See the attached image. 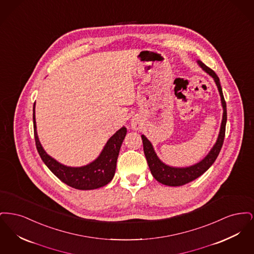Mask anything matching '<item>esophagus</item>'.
Returning a JSON list of instances; mask_svg holds the SVG:
<instances>
[{"label": "esophagus", "instance_id": "1", "mask_svg": "<svg viewBox=\"0 0 254 254\" xmlns=\"http://www.w3.org/2000/svg\"><path fill=\"white\" fill-rule=\"evenodd\" d=\"M140 127H141V124L137 121V120H133L131 122V127H132L133 129H135V130L140 129Z\"/></svg>", "mask_w": 254, "mask_h": 254}]
</instances>
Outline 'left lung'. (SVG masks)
<instances>
[{
    "mask_svg": "<svg viewBox=\"0 0 254 254\" xmlns=\"http://www.w3.org/2000/svg\"><path fill=\"white\" fill-rule=\"evenodd\" d=\"M197 64L199 66L207 73L209 76H211L217 85L218 91L221 97V104L223 108V117L222 123L220 127V131L218 134L217 140L215 142L212 148L209 150V152L206 154L203 160L200 162L194 164L192 166L186 167V168H176L171 167L165 163H163L156 154L153 145L150 143V141L145 137V135H142L143 140V146H144V152L145 158L148 164L149 169L151 171L152 176L157 180L159 183L169 186V187H179L186 185L190 182L193 181L200 177L203 173H205L207 169H209L212 164L215 162L216 158L219 155V152L222 148V145L224 143L225 138V131H226V124H227V105L226 101L224 99L222 87L220 85V80L218 78L216 73L212 69H210L208 66H206L204 63L201 61H197Z\"/></svg>",
    "mask_w": 254,
    "mask_h": 254,
    "instance_id": "8db88e82",
    "label": "left lung"
}]
</instances>
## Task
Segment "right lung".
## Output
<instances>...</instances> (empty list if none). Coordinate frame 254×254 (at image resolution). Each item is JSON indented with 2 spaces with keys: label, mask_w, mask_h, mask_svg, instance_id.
<instances>
[{
  "label": "right lung",
  "mask_w": 254,
  "mask_h": 254,
  "mask_svg": "<svg viewBox=\"0 0 254 254\" xmlns=\"http://www.w3.org/2000/svg\"><path fill=\"white\" fill-rule=\"evenodd\" d=\"M33 126L37 150L40 156L50 171L63 183L76 190H89L102 188L113 179L122 143L127 134L125 127L109 138L100 155L94 161L83 167H67L49 156L41 145L37 133L35 104L33 106Z\"/></svg>",
  "instance_id": "add662e5"
}]
</instances>
